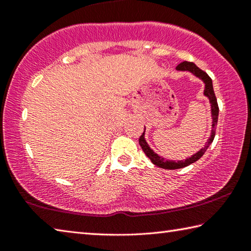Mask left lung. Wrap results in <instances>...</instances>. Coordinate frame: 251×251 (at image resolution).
I'll return each instance as SVG.
<instances>
[{
	"label": "left lung",
	"mask_w": 251,
	"mask_h": 251,
	"mask_svg": "<svg viewBox=\"0 0 251 251\" xmlns=\"http://www.w3.org/2000/svg\"><path fill=\"white\" fill-rule=\"evenodd\" d=\"M176 69L178 71H189V72H192L194 75H196L197 77L202 79L203 83H205V95L208 97V99H209L210 104H211L212 130H211L210 138L208 139V142L205 145V147L201 148V150L199 151L197 154H195L194 156L190 157V158L186 159V160H179V161L166 160V159H164L163 157H160L157 154H155V152L151 150L150 146L147 145L145 138H144V133H143L141 137H139V141H138L143 151L145 152L148 158L151 160L152 164L156 165L157 167L165 168V169H178V168L186 167V166H188V165L195 163V161H197L199 158H201V157L203 154H205L207 148L210 146V144L212 143V141H214L215 135H216V125H217V122H218L219 107H218L217 99H216V95H215V92H214V87H212V80L209 77V75H208L206 72H203L202 70L199 69V67H197L192 62H186V61L182 62V63H180V64L177 65ZM144 131H145V130H144Z\"/></svg>",
	"instance_id": "left-lung-1"
}]
</instances>
